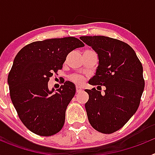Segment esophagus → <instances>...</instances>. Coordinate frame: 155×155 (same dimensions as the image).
<instances>
[{
	"label": "esophagus",
	"instance_id": "1",
	"mask_svg": "<svg viewBox=\"0 0 155 155\" xmlns=\"http://www.w3.org/2000/svg\"><path fill=\"white\" fill-rule=\"evenodd\" d=\"M76 91L77 92H80V91H82V88L80 86H76Z\"/></svg>",
	"mask_w": 155,
	"mask_h": 155
}]
</instances>
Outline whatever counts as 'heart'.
<instances>
[{
  "instance_id": "heart-1",
  "label": "heart",
  "mask_w": 155,
  "mask_h": 155,
  "mask_svg": "<svg viewBox=\"0 0 155 155\" xmlns=\"http://www.w3.org/2000/svg\"><path fill=\"white\" fill-rule=\"evenodd\" d=\"M72 80H73V81L74 82V83H76V84H81L84 82V77L81 76V75H74V76L72 77Z\"/></svg>"
}]
</instances>
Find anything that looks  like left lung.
Wrapping results in <instances>:
<instances>
[{
    "instance_id": "8db88e82",
    "label": "left lung",
    "mask_w": 155,
    "mask_h": 155,
    "mask_svg": "<svg viewBox=\"0 0 155 155\" xmlns=\"http://www.w3.org/2000/svg\"><path fill=\"white\" fill-rule=\"evenodd\" d=\"M80 39L98 54L96 72L88 83L105 87L103 95L94 87L85 90L89 95L84 105L87 119L96 130L112 134L124 127L139 107L144 88L143 67L126 42L102 35Z\"/></svg>"
}]
</instances>
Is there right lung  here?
Segmentation results:
<instances>
[{
    "label": "right lung",
    "instance_id": "obj_1",
    "mask_svg": "<svg viewBox=\"0 0 155 155\" xmlns=\"http://www.w3.org/2000/svg\"><path fill=\"white\" fill-rule=\"evenodd\" d=\"M84 44L75 37L37 41L18 53L8 77L10 96L19 118L31 132L51 136L62 129L68 104L74 96L73 82L49 89L50 78L63 67L68 53Z\"/></svg>",
    "mask_w": 155,
    "mask_h": 155
}]
</instances>
